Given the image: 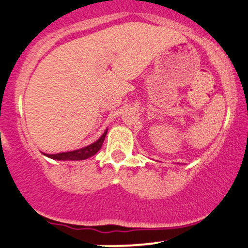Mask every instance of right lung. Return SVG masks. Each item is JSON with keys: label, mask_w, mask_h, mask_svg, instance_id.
Masks as SVG:
<instances>
[{"label": "right lung", "mask_w": 248, "mask_h": 248, "mask_svg": "<svg viewBox=\"0 0 248 248\" xmlns=\"http://www.w3.org/2000/svg\"><path fill=\"white\" fill-rule=\"evenodd\" d=\"M107 130L103 133V134L100 137L99 140L95 141L92 145L83 147V148L76 149V151H70V152H63V153H58V154H45L46 156L50 157V159L54 160H69V161H78V160H86L88 157L93 156L99 152V149L102 147L103 141H105L106 134H107Z\"/></svg>", "instance_id": "right-lung-1"}]
</instances>
